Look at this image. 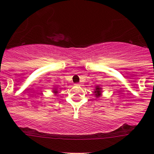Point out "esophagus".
I'll list each match as a JSON object with an SVG mask.
<instances>
[{"label":"esophagus","instance_id":"obj_1","mask_svg":"<svg viewBox=\"0 0 154 154\" xmlns=\"http://www.w3.org/2000/svg\"><path fill=\"white\" fill-rule=\"evenodd\" d=\"M76 85H81V84H76Z\"/></svg>","mask_w":154,"mask_h":154}]
</instances>
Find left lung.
I'll list each match as a JSON object with an SVG mask.
<instances>
[{"label": "left lung", "instance_id": "8db88e82", "mask_svg": "<svg viewBox=\"0 0 154 154\" xmlns=\"http://www.w3.org/2000/svg\"><path fill=\"white\" fill-rule=\"evenodd\" d=\"M94 93H95V95H96V97H100L101 96V88H100L99 86H97L96 87V89H95V91H94Z\"/></svg>", "mask_w": 154, "mask_h": 154}]
</instances>
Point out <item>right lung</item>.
<instances>
[{"instance_id": "obj_1", "label": "right lung", "mask_w": 154, "mask_h": 154, "mask_svg": "<svg viewBox=\"0 0 154 154\" xmlns=\"http://www.w3.org/2000/svg\"><path fill=\"white\" fill-rule=\"evenodd\" d=\"M53 92H54L55 94H57V89H55V90H53Z\"/></svg>"}]
</instances>
